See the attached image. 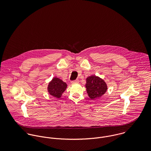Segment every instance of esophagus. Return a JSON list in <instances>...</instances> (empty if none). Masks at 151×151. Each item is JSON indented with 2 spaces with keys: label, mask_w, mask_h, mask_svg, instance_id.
Wrapping results in <instances>:
<instances>
[{
  "label": "esophagus",
  "mask_w": 151,
  "mask_h": 151,
  "mask_svg": "<svg viewBox=\"0 0 151 151\" xmlns=\"http://www.w3.org/2000/svg\"><path fill=\"white\" fill-rule=\"evenodd\" d=\"M78 83H79V80H74V81H71L72 84H77Z\"/></svg>",
  "instance_id": "obj_1"
}]
</instances>
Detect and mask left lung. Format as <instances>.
Segmentation results:
<instances>
[{"label": "left lung", "instance_id": "8db88e82", "mask_svg": "<svg viewBox=\"0 0 151 151\" xmlns=\"http://www.w3.org/2000/svg\"><path fill=\"white\" fill-rule=\"evenodd\" d=\"M86 87L88 96L92 99L100 98L107 91L105 82L102 78L95 76H89L86 78Z\"/></svg>", "mask_w": 151, "mask_h": 151}]
</instances>
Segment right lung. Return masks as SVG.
<instances>
[{"label":"right lung","instance_id":"1","mask_svg":"<svg viewBox=\"0 0 151 151\" xmlns=\"http://www.w3.org/2000/svg\"><path fill=\"white\" fill-rule=\"evenodd\" d=\"M67 88L66 83L58 78H54L49 84L47 89L48 92L52 96L60 98L62 93L65 92Z\"/></svg>","mask_w":151,"mask_h":151}]
</instances>
